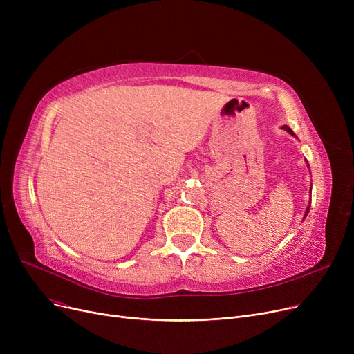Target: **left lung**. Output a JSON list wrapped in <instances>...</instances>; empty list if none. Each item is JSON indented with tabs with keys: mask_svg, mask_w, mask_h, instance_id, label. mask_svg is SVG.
I'll list each match as a JSON object with an SVG mask.
<instances>
[{
	"mask_svg": "<svg viewBox=\"0 0 354 354\" xmlns=\"http://www.w3.org/2000/svg\"><path fill=\"white\" fill-rule=\"evenodd\" d=\"M283 129H286V130H287V132H288V133H291V135H292V136H294V133H292V130H291V129H290V127H288V126H283ZM308 209H310V208H308ZM308 209H307V211H306V216H307V214H308Z\"/></svg>",
	"mask_w": 354,
	"mask_h": 354,
	"instance_id": "8db88e82",
	"label": "left lung"
}]
</instances>
